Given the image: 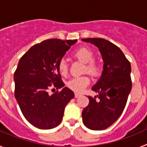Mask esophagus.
Masks as SVG:
<instances>
[{
	"label": "esophagus",
	"mask_w": 147,
	"mask_h": 147,
	"mask_svg": "<svg viewBox=\"0 0 147 147\" xmlns=\"http://www.w3.org/2000/svg\"><path fill=\"white\" fill-rule=\"evenodd\" d=\"M81 96V94L80 93H75V98H78V97H80Z\"/></svg>",
	"instance_id": "obj_1"
}]
</instances>
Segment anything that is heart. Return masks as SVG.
<instances>
[{"label":"heart","instance_id":"1","mask_svg":"<svg viewBox=\"0 0 147 147\" xmlns=\"http://www.w3.org/2000/svg\"><path fill=\"white\" fill-rule=\"evenodd\" d=\"M74 56L77 59L85 64V71L88 74L97 76L101 71V64L98 61L93 59L94 53L89 48L80 47L74 52ZM58 69L62 75L65 76L68 72L67 62L65 59H62L58 62ZM90 83V78L87 76H76L67 82L66 85L69 89L76 93H80L85 89Z\"/></svg>","mask_w":147,"mask_h":147}]
</instances>
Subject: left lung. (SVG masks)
I'll return each instance as SVG.
<instances>
[{"instance_id":"8db88e82","label":"left lung","mask_w":147,"mask_h":147,"mask_svg":"<svg viewBox=\"0 0 147 147\" xmlns=\"http://www.w3.org/2000/svg\"><path fill=\"white\" fill-rule=\"evenodd\" d=\"M82 40L96 45L104 62L102 76L92 88L98 95L94 98L88 96L89 105L82 110V121L89 129L103 130L115 123L124 111L132 89L131 65L122 51L108 40Z\"/></svg>"}]
</instances>
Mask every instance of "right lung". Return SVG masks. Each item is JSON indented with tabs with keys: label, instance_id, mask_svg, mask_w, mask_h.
Returning a JSON list of instances; mask_svg holds the SVG:
<instances>
[{
	"label": "right lung",
	"instance_id": "add662e5",
	"mask_svg": "<svg viewBox=\"0 0 147 147\" xmlns=\"http://www.w3.org/2000/svg\"><path fill=\"white\" fill-rule=\"evenodd\" d=\"M74 40L49 39L33 45L20 59L14 74L15 96L24 117L41 129H53L62 121L65 108L74 93L65 87L58 69L62 59ZM54 86L63 88L50 95Z\"/></svg>",
	"mask_w": 147,
	"mask_h": 147
}]
</instances>
